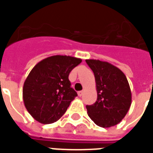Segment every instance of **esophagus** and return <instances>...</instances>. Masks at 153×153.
<instances>
[{"label":"esophagus","instance_id":"obj_1","mask_svg":"<svg viewBox=\"0 0 153 153\" xmlns=\"http://www.w3.org/2000/svg\"><path fill=\"white\" fill-rule=\"evenodd\" d=\"M83 93H84V91H79V92H78V95H79V96H82V95H83Z\"/></svg>","mask_w":153,"mask_h":153}]
</instances>
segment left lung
<instances>
[{
  "mask_svg": "<svg viewBox=\"0 0 153 153\" xmlns=\"http://www.w3.org/2000/svg\"><path fill=\"white\" fill-rule=\"evenodd\" d=\"M94 72L97 100L86 105L88 116L100 127H111L120 123L131 104V92L124 73L108 62L86 59Z\"/></svg>",
  "mask_w": 153,
  "mask_h": 153,
  "instance_id": "8db88e82",
  "label": "left lung"
}]
</instances>
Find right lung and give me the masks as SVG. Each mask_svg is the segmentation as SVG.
<instances>
[{"instance_id": "add662e5", "label": "right lung", "mask_w": 153, "mask_h": 153, "mask_svg": "<svg viewBox=\"0 0 153 153\" xmlns=\"http://www.w3.org/2000/svg\"><path fill=\"white\" fill-rule=\"evenodd\" d=\"M81 62L71 56L54 55L33 67L24 82L22 97L26 109L37 121L51 124L66 112L77 96L68 75Z\"/></svg>"}]
</instances>
